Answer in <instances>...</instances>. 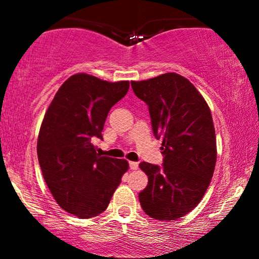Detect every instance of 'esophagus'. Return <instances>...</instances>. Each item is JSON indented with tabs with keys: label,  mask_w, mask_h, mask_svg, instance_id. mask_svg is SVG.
Instances as JSON below:
<instances>
[{
	"label": "esophagus",
	"mask_w": 259,
	"mask_h": 259,
	"mask_svg": "<svg viewBox=\"0 0 259 259\" xmlns=\"http://www.w3.org/2000/svg\"><path fill=\"white\" fill-rule=\"evenodd\" d=\"M129 167L132 170H136L139 168V164L136 162H129Z\"/></svg>",
	"instance_id": "1"
}]
</instances>
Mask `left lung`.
Segmentation results:
<instances>
[{
	"mask_svg": "<svg viewBox=\"0 0 259 259\" xmlns=\"http://www.w3.org/2000/svg\"><path fill=\"white\" fill-rule=\"evenodd\" d=\"M136 96L148 106L153 134L162 139L163 164L140 163L148 177L139 194L151 218L175 221L200 203L214 173L215 132L207 102L177 73L132 81Z\"/></svg>",
	"mask_w": 259,
	"mask_h": 259,
	"instance_id": "8db88e82",
	"label": "left lung"
}]
</instances>
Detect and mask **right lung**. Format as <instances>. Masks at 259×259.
Segmentation results:
<instances>
[{
    "instance_id": "add662e5",
    "label": "right lung",
    "mask_w": 259,
    "mask_h": 259,
    "mask_svg": "<svg viewBox=\"0 0 259 259\" xmlns=\"http://www.w3.org/2000/svg\"><path fill=\"white\" fill-rule=\"evenodd\" d=\"M129 81L109 82L85 73L65 80L45 113L37 139L38 164L59 207L88 219L108 207L125 159L101 156L94 145L102 140L109 109L123 99Z\"/></svg>"
}]
</instances>
